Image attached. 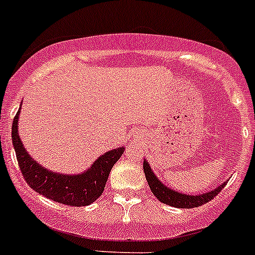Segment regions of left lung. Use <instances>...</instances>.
Returning a JSON list of instances; mask_svg holds the SVG:
<instances>
[{
    "mask_svg": "<svg viewBox=\"0 0 255 255\" xmlns=\"http://www.w3.org/2000/svg\"><path fill=\"white\" fill-rule=\"evenodd\" d=\"M143 168L144 173H145V179H147L148 185H149L153 195H155V198L162 203L176 207V208H195V207L203 206V204L208 203L209 200L213 199L226 185V182H222L215 190L204 193V194H182V193H177V191L172 190L171 188H167L164 184H162L161 180L154 175L147 161L143 162Z\"/></svg>",
    "mask_w": 255,
    "mask_h": 255,
    "instance_id": "obj_1",
    "label": "left lung"
}]
</instances>
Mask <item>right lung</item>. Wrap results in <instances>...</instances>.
<instances>
[{"label":"right lung","instance_id":"right-lung-1","mask_svg":"<svg viewBox=\"0 0 255 255\" xmlns=\"http://www.w3.org/2000/svg\"><path fill=\"white\" fill-rule=\"evenodd\" d=\"M20 108L13 117L11 139L22 176L26 184L40 195L57 203L73 207L89 206L102 195L108 175L114 164L123 155L125 148H117L106 152L94 161L91 168L78 175H64L49 171L31 158L21 143L17 132Z\"/></svg>","mask_w":255,"mask_h":255}]
</instances>
